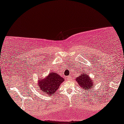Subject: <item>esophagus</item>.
<instances>
[{
	"mask_svg": "<svg viewBox=\"0 0 124 124\" xmlns=\"http://www.w3.org/2000/svg\"><path fill=\"white\" fill-rule=\"evenodd\" d=\"M67 79H68V80H71V79H72V77H71L70 76H69L68 77Z\"/></svg>",
	"mask_w": 124,
	"mask_h": 124,
	"instance_id": "34e87169",
	"label": "esophagus"
}]
</instances>
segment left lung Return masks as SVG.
Masks as SVG:
<instances>
[{
  "instance_id": "left-lung-1",
  "label": "left lung",
  "mask_w": 124,
  "mask_h": 124,
  "mask_svg": "<svg viewBox=\"0 0 124 124\" xmlns=\"http://www.w3.org/2000/svg\"><path fill=\"white\" fill-rule=\"evenodd\" d=\"M87 73H85V72L82 71L76 79L79 86H81L83 90H88L94 87V82L95 81L90 77Z\"/></svg>"
}]
</instances>
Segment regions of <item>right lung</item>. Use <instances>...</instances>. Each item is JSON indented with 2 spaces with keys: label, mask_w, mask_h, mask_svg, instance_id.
Masks as SVG:
<instances>
[{
  "label": "right lung",
  "mask_w": 124,
  "mask_h": 124,
  "mask_svg": "<svg viewBox=\"0 0 124 124\" xmlns=\"http://www.w3.org/2000/svg\"><path fill=\"white\" fill-rule=\"evenodd\" d=\"M63 78L55 72H51L45 78L39 79L38 85L39 90L43 93H47L48 95H52L58 89L63 81Z\"/></svg>",
  "instance_id": "obj_1"
}]
</instances>
